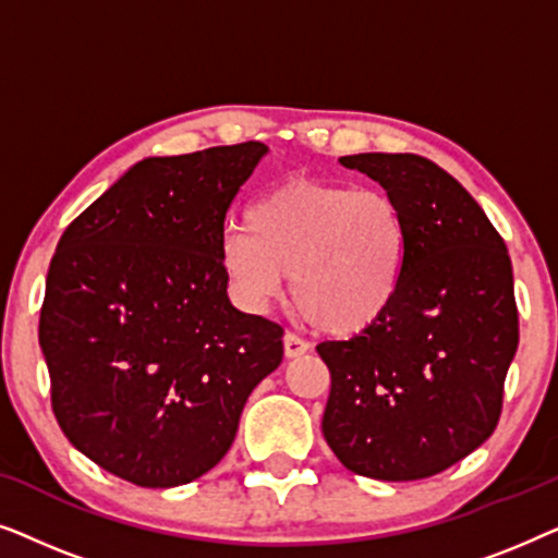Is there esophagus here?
Returning <instances> with one entry per match:
<instances>
[{"instance_id":"34e87169","label":"esophagus","mask_w":558,"mask_h":558,"mask_svg":"<svg viewBox=\"0 0 558 558\" xmlns=\"http://www.w3.org/2000/svg\"><path fill=\"white\" fill-rule=\"evenodd\" d=\"M307 350H310V342L300 338V335H294V332L284 335V355L287 357H300L307 353Z\"/></svg>"}]
</instances>
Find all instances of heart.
Masks as SVG:
<instances>
[{
	"instance_id": "b5f03b06",
	"label": "heart",
	"mask_w": 558,
	"mask_h": 558,
	"mask_svg": "<svg viewBox=\"0 0 558 558\" xmlns=\"http://www.w3.org/2000/svg\"><path fill=\"white\" fill-rule=\"evenodd\" d=\"M411 254V223L396 197L350 182L294 178L246 210V231L220 241L233 294L262 307L292 277L307 325L332 338L376 327L399 300Z\"/></svg>"
}]
</instances>
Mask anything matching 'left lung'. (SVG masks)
Instances as JSON below:
<instances>
[{"label": "left lung", "instance_id": "left-lung-1", "mask_svg": "<svg viewBox=\"0 0 558 558\" xmlns=\"http://www.w3.org/2000/svg\"><path fill=\"white\" fill-rule=\"evenodd\" d=\"M411 223L393 310L350 340H325L323 434L350 472L388 483L439 475L498 426L518 348L513 266L468 190L418 155H350Z\"/></svg>", "mask_w": 558, "mask_h": 558}]
</instances>
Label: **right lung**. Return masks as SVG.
Masks as SVG:
<instances>
[{"label":"right lung","instance_id":"add662e5","mask_svg":"<svg viewBox=\"0 0 558 558\" xmlns=\"http://www.w3.org/2000/svg\"><path fill=\"white\" fill-rule=\"evenodd\" d=\"M264 155L243 142L142 159L60 235L40 310L52 414L126 483L216 468L279 368L284 330L235 310L220 266L226 213Z\"/></svg>","mask_w":558,"mask_h":558}]
</instances>
